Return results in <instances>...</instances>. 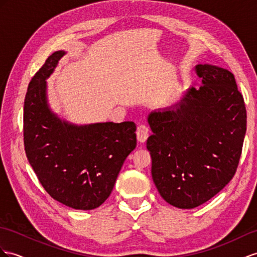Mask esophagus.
<instances>
[{"mask_svg":"<svg viewBox=\"0 0 257 257\" xmlns=\"http://www.w3.org/2000/svg\"><path fill=\"white\" fill-rule=\"evenodd\" d=\"M137 139L139 142H146L147 139L149 138V128L146 126V124H139V126L137 127Z\"/></svg>","mask_w":257,"mask_h":257,"instance_id":"34e87169","label":"esophagus"}]
</instances>
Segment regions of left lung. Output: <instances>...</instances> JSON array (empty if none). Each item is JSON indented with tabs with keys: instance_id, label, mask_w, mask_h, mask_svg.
I'll return each mask as SVG.
<instances>
[{
	"instance_id": "1",
	"label": "left lung",
	"mask_w": 257,
	"mask_h": 257,
	"mask_svg": "<svg viewBox=\"0 0 257 257\" xmlns=\"http://www.w3.org/2000/svg\"><path fill=\"white\" fill-rule=\"evenodd\" d=\"M195 69L200 89L153 111L147 140L160 194L186 209L207 202L233 178L246 131L245 104L232 72L210 64Z\"/></svg>"
}]
</instances>
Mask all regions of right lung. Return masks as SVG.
<instances>
[{"mask_svg":"<svg viewBox=\"0 0 257 257\" xmlns=\"http://www.w3.org/2000/svg\"><path fill=\"white\" fill-rule=\"evenodd\" d=\"M57 51L32 77L24 105L27 159L51 197L75 209H93L109 196L127 156L137 146L136 123L69 124L51 113L47 79L64 55Z\"/></svg>","mask_w":257,"mask_h":257,"instance_id":"right-lung-1","label":"right lung"}]
</instances>
